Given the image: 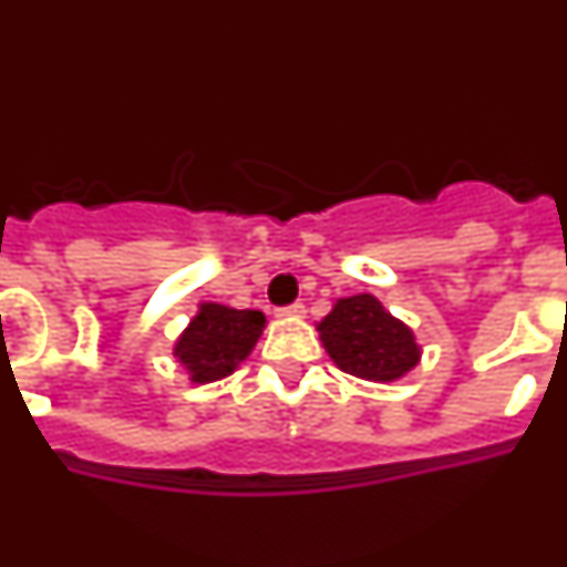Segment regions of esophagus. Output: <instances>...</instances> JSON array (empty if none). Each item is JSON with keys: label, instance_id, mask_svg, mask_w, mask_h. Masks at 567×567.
I'll return each mask as SVG.
<instances>
[{"label": "esophagus", "instance_id": "esophagus-1", "mask_svg": "<svg viewBox=\"0 0 567 567\" xmlns=\"http://www.w3.org/2000/svg\"><path fill=\"white\" fill-rule=\"evenodd\" d=\"M303 315H307L303 303H289V307L278 309V318H303Z\"/></svg>", "mask_w": 567, "mask_h": 567}]
</instances>
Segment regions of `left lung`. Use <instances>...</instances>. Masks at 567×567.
<instances>
[{
  "label": "left lung",
  "instance_id": "8db88e82",
  "mask_svg": "<svg viewBox=\"0 0 567 567\" xmlns=\"http://www.w3.org/2000/svg\"><path fill=\"white\" fill-rule=\"evenodd\" d=\"M318 332L340 372L372 383H394L423 354L412 329L369 292L338 298Z\"/></svg>",
  "mask_w": 567,
  "mask_h": 567
}]
</instances>
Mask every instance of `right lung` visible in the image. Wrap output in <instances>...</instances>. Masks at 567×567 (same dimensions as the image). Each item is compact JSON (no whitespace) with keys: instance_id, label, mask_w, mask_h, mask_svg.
Segmentation results:
<instances>
[{"instance_id":"right-lung-1","label":"right lung","mask_w":567,"mask_h":567,"mask_svg":"<svg viewBox=\"0 0 567 567\" xmlns=\"http://www.w3.org/2000/svg\"><path fill=\"white\" fill-rule=\"evenodd\" d=\"M267 318L258 309H233L224 303H198V312L173 346L175 360L189 383H215L229 378L264 334Z\"/></svg>"}]
</instances>
